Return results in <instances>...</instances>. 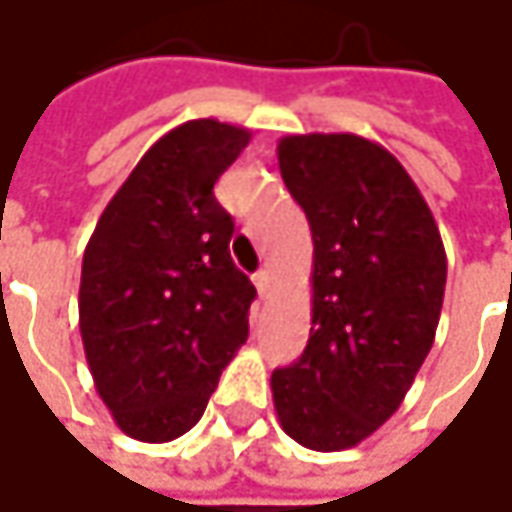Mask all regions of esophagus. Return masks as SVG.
<instances>
[{"instance_id": "1", "label": "esophagus", "mask_w": 512, "mask_h": 512, "mask_svg": "<svg viewBox=\"0 0 512 512\" xmlns=\"http://www.w3.org/2000/svg\"><path fill=\"white\" fill-rule=\"evenodd\" d=\"M255 287L260 296H266V293H269V272H266V269L255 272Z\"/></svg>"}]
</instances>
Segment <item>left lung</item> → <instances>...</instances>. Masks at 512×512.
Segmentation results:
<instances>
[{
	"mask_svg": "<svg viewBox=\"0 0 512 512\" xmlns=\"http://www.w3.org/2000/svg\"><path fill=\"white\" fill-rule=\"evenodd\" d=\"M284 186L314 240L311 335L272 373L290 439L347 451L403 403L436 341L448 257L439 225L406 168L353 133L278 142Z\"/></svg>",
	"mask_w": 512,
	"mask_h": 512,
	"instance_id": "1",
	"label": "left lung"
}]
</instances>
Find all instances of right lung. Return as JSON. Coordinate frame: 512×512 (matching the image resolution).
Here are the masks:
<instances>
[{"label":"right lung","instance_id":"obj_1","mask_svg":"<svg viewBox=\"0 0 512 512\" xmlns=\"http://www.w3.org/2000/svg\"><path fill=\"white\" fill-rule=\"evenodd\" d=\"M246 127L198 118L148 148L82 255L79 332L94 388L139 442L189 433L249 338L255 284L231 260L234 219L213 195Z\"/></svg>","mask_w":512,"mask_h":512}]
</instances>
